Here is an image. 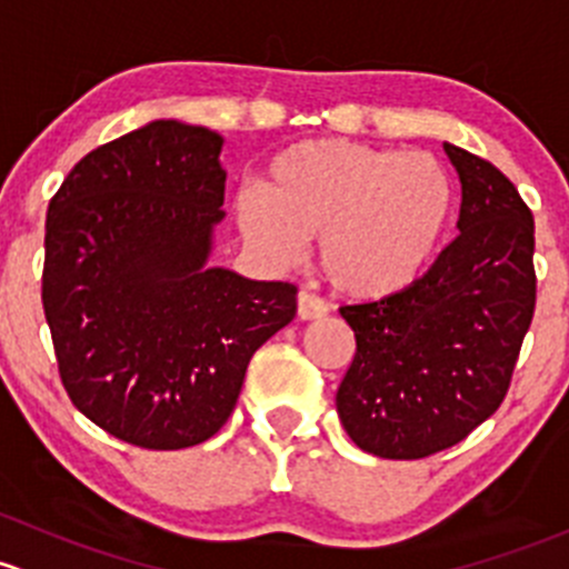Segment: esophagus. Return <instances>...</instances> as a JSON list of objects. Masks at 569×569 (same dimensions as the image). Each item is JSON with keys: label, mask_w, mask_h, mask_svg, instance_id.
I'll return each instance as SVG.
<instances>
[{"label": "esophagus", "mask_w": 569, "mask_h": 569, "mask_svg": "<svg viewBox=\"0 0 569 569\" xmlns=\"http://www.w3.org/2000/svg\"><path fill=\"white\" fill-rule=\"evenodd\" d=\"M328 315V303L315 292H298V318L301 320H320Z\"/></svg>", "instance_id": "esophagus-1"}]
</instances>
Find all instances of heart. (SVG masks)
I'll list each match as a JSON object with an SVG mask.
<instances>
[{
	"label": "heart",
	"instance_id": "b5f03b06",
	"mask_svg": "<svg viewBox=\"0 0 569 569\" xmlns=\"http://www.w3.org/2000/svg\"><path fill=\"white\" fill-rule=\"evenodd\" d=\"M243 236L292 262L320 236V268L342 296L375 301L408 290L447 238L455 183L430 153L312 139L271 161L266 189L236 194Z\"/></svg>",
	"mask_w": 569,
	"mask_h": 569
}]
</instances>
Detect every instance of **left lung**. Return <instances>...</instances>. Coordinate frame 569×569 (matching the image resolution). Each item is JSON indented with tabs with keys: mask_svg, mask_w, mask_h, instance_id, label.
<instances>
[{
	"mask_svg": "<svg viewBox=\"0 0 569 569\" xmlns=\"http://www.w3.org/2000/svg\"><path fill=\"white\" fill-rule=\"evenodd\" d=\"M462 186L455 238L397 296L339 309L356 333L337 413L353 443L419 460L499 411L535 318V216L485 158L443 144Z\"/></svg>",
	"mask_w": 569,
	"mask_h": 569,
	"instance_id": "8db88e82",
	"label": "left lung"
}]
</instances>
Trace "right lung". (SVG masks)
<instances>
[{"label": "right lung", "instance_id": "add662e5", "mask_svg": "<svg viewBox=\"0 0 569 569\" xmlns=\"http://www.w3.org/2000/svg\"><path fill=\"white\" fill-rule=\"evenodd\" d=\"M221 144L156 120L87 153L49 202L43 312L62 386L133 447L216 436L254 350L296 318V284L204 266L224 219Z\"/></svg>", "mask_w": 569, "mask_h": 569}]
</instances>
